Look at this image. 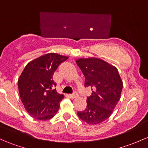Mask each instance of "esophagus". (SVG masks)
I'll use <instances>...</instances> for the list:
<instances>
[{
  "label": "esophagus",
  "mask_w": 148,
  "mask_h": 148,
  "mask_svg": "<svg viewBox=\"0 0 148 148\" xmlns=\"http://www.w3.org/2000/svg\"><path fill=\"white\" fill-rule=\"evenodd\" d=\"M69 96L71 98H72V99H74V98H76L78 96V94H77V93H74V94H69Z\"/></svg>",
  "instance_id": "34e87169"
}]
</instances>
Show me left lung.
Listing matches in <instances>:
<instances>
[{
	"label": "left lung",
	"instance_id": "left-lung-1",
	"mask_svg": "<svg viewBox=\"0 0 148 148\" xmlns=\"http://www.w3.org/2000/svg\"><path fill=\"white\" fill-rule=\"evenodd\" d=\"M76 62L85 77V86L92 91L86 108L77 114L88 124H99L111 116L120 100L122 80L116 66L99 58H81Z\"/></svg>",
	"mask_w": 148,
	"mask_h": 148
}]
</instances>
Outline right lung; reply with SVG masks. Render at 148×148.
<instances>
[{
	"label": "right lung",
	"instance_id": "right-lung-1",
	"mask_svg": "<svg viewBox=\"0 0 148 148\" xmlns=\"http://www.w3.org/2000/svg\"><path fill=\"white\" fill-rule=\"evenodd\" d=\"M66 56L48 53L29 62L18 82L22 102L29 115L40 121L52 119L58 111L64 95L57 92L52 76Z\"/></svg>",
	"mask_w": 148,
	"mask_h": 148
}]
</instances>
